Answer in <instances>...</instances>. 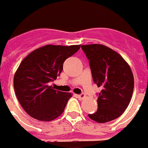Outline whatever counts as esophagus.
<instances>
[{
    "label": "esophagus",
    "mask_w": 148,
    "mask_h": 148,
    "mask_svg": "<svg viewBox=\"0 0 148 148\" xmlns=\"http://www.w3.org/2000/svg\"><path fill=\"white\" fill-rule=\"evenodd\" d=\"M77 97H78L79 99H84V98L86 97V95H85L84 93H82V94H80V95H78Z\"/></svg>",
    "instance_id": "1"
}]
</instances>
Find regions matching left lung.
I'll return each mask as SVG.
<instances>
[{
	"label": "left lung",
	"instance_id": "8db88e82",
	"mask_svg": "<svg viewBox=\"0 0 148 148\" xmlns=\"http://www.w3.org/2000/svg\"><path fill=\"white\" fill-rule=\"evenodd\" d=\"M89 59L93 81L101 88L98 109L88 114L97 123L119 118L129 106L134 90V76L127 62L111 48L101 44L81 46Z\"/></svg>",
	"mask_w": 148,
	"mask_h": 148
}]
</instances>
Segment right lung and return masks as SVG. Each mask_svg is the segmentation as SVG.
<instances>
[{
  "label": "right lung",
  "instance_id": "add662e5",
  "mask_svg": "<svg viewBox=\"0 0 148 148\" xmlns=\"http://www.w3.org/2000/svg\"><path fill=\"white\" fill-rule=\"evenodd\" d=\"M80 48L47 45L35 49L20 62L13 78L17 98L24 111L40 121H51L63 113L70 92L49 86L62 71L64 61Z\"/></svg>",
  "mask_w": 148,
  "mask_h": 148
}]
</instances>
